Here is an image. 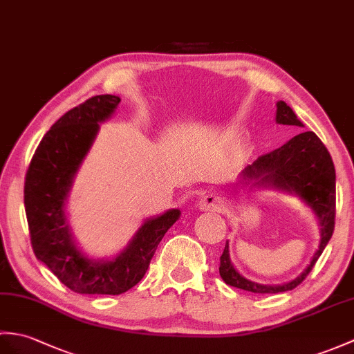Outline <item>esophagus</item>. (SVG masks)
Wrapping results in <instances>:
<instances>
[{"label":"esophagus","instance_id":"obj_1","mask_svg":"<svg viewBox=\"0 0 354 354\" xmlns=\"http://www.w3.org/2000/svg\"><path fill=\"white\" fill-rule=\"evenodd\" d=\"M199 208L202 211H216L220 212L221 209L225 208V199L218 194L214 193H208L205 194L201 202H199Z\"/></svg>","mask_w":354,"mask_h":354}]
</instances>
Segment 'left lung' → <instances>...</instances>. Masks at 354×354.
<instances>
[{
	"mask_svg": "<svg viewBox=\"0 0 354 354\" xmlns=\"http://www.w3.org/2000/svg\"><path fill=\"white\" fill-rule=\"evenodd\" d=\"M276 105L277 123L303 127L290 105H286L283 101H279ZM241 178L254 180L253 185L257 187H270L279 192L299 196L318 217L319 226H322V240L310 264L300 276L288 283L261 285L241 276L231 264L227 243L220 257V276L227 285L257 294H277L294 290L305 281L310 270L314 268L335 229L336 175L330 153L315 133L306 131L292 137L290 142L277 149L261 155L257 161L243 170Z\"/></svg>",
	"mask_w": 354,
	"mask_h": 354,
	"instance_id": "obj_1",
	"label": "left lung"
}]
</instances>
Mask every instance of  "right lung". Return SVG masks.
<instances>
[{"mask_svg": "<svg viewBox=\"0 0 354 354\" xmlns=\"http://www.w3.org/2000/svg\"><path fill=\"white\" fill-rule=\"evenodd\" d=\"M120 102L119 96L97 95L57 120L32 155L24 185V203L36 258L62 283L78 294L127 292L142 281L151 259L179 209L146 220L127 249L111 261H93L72 240L64 201L100 129Z\"/></svg>", "mask_w": 354, "mask_h": 354, "instance_id": "obj_1", "label": "right lung"}]
</instances>
